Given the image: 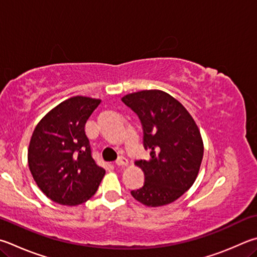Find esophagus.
I'll return each instance as SVG.
<instances>
[{
  "label": "esophagus",
  "instance_id": "esophagus-1",
  "mask_svg": "<svg viewBox=\"0 0 257 257\" xmlns=\"http://www.w3.org/2000/svg\"><path fill=\"white\" fill-rule=\"evenodd\" d=\"M115 164L118 165V166H123V165H127L128 164V160L125 157H123V156H121V157H119L118 160L115 161Z\"/></svg>",
  "mask_w": 257,
  "mask_h": 257
}]
</instances>
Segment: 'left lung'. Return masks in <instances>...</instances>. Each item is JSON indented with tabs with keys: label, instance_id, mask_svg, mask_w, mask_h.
Masks as SVG:
<instances>
[{
	"label": "left lung",
	"instance_id": "left-lung-1",
	"mask_svg": "<svg viewBox=\"0 0 257 257\" xmlns=\"http://www.w3.org/2000/svg\"><path fill=\"white\" fill-rule=\"evenodd\" d=\"M122 102L142 121L144 147L149 160L135 164L144 172L145 183L132 195L147 207L174 202L197 179L203 157L201 134L179 101L161 90H144L122 96Z\"/></svg>",
	"mask_w": 257,
	"mask_h": 257
}]
</instances>
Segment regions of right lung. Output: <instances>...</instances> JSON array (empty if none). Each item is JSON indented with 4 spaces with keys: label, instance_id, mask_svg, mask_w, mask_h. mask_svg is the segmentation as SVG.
Returning <instances> with one entry per match:
<instances>
[{
    "label": "right lung",
    "instance_id": "add662e5",
    "mask_svg": "<svg viewBox=\"0 0 257 257\" xmlns=\"http://www.w3.org/2000/svg\"><path fill=\"white\" fill-rule=\"evenodd\" d=\"M100 99L73 96L56 105L32 133L28 164L39 189L63 206H77L95 194L105 174L93 160L85 123Z\"/></svg>",
    "mask_w": 257,
    "mask_h": 257
}]
</instances>
